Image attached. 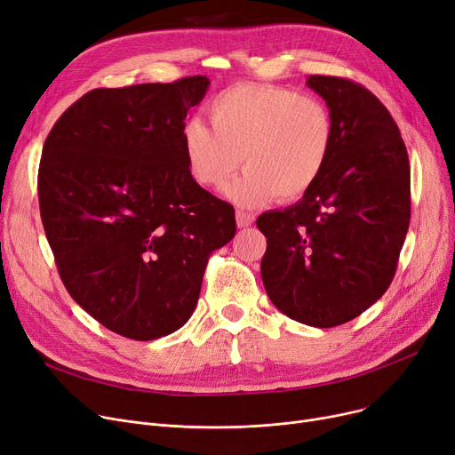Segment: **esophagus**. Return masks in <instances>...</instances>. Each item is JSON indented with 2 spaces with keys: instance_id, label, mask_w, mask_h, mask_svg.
<instances>
[{
  "instance_id": "1",
  "label": "esophagus",
  "mask_w": 455,
  "mask_h": 455,
  "mask_svg": "<svg viewBox=\"0 0 455 455\" xmlns=\"http://www.w3.org/2000/svg\"><path fill=\"white\" fill-rule=\"evenodd\" d=\"M235 223L240 228H247L254 223V215L249 213V212H243V210H237L235 212Z\"/></svg>"
}]
</instances>
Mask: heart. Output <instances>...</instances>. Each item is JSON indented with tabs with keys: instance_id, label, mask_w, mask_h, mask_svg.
I'll return each mask as SVG.
<instances>
[{
	"instance_id": "b5f03b06",
	"label": "heart",
	"mask_w": 455,
	"mask_h": 455,
	"mask_svg": "<svg viewBox=\"0 0 455 455\" xmlns=\"http://www.w3.org/2000/svg\"><path fill=\"white\" fill-rule=\"evenodd\" d=\"M208 114L213 127L197 117L184 125L186 162L194 179L212 189H223L243 162L247 172L228 189L235 204L295 201L323 175L333 117L319 98L243 83L213 98Z\"/></svg>"
}]
</instances>
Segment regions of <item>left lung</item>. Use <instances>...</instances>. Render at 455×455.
I'll use <instances>...</instances> for the list:
<instances>
[{"label": "left lung", "instance_id": "left-lung-1", "mask_svg": "<svg viewBox=\"0 0 455 455\" xmlns=\"http://www.w3.org/2000/svg\"><path fill=\"white\" fill-rule=\"evenodd\" d=\"M333 117L319 180L283 210L261 213V280L283 315L331 328L387 291L411 218V172L389 110L350 79L309 76Z\"/></svg>", "mask_w": 455, "mask_h": 455}]
</instances>
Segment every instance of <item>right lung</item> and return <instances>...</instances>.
Here are the masks:
<instances>
[{
    "instance_id": "obj_1",
    "label": "right lung",
    "mask_w": 455,
    "mask_h": 455,
    "mask_svg": "<svg viewBox=\"0 0 455 455\" xmlns=\"http://www.w3.org/2000/svg\"><path fill=\"white\" fill-rule=\"evenodd\" d=\"M208 77L95 88L47 134L38 203L62 283L84 312L134 341L194 314L215 249L235 234L232 204L201 188L182 131Z\"/></svg>"
}]
</instances>
